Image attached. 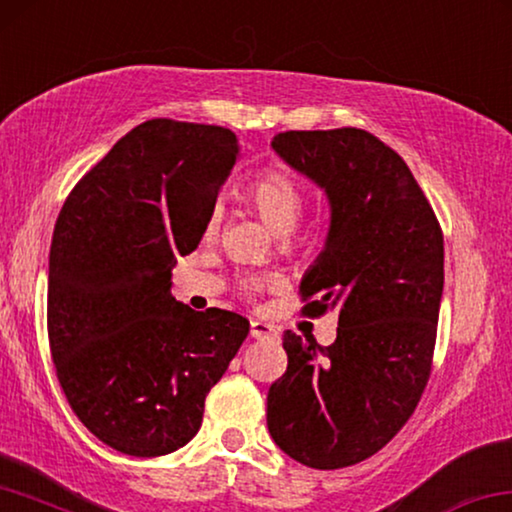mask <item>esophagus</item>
<instances>
[{"label": "esophagus", "instance_id": "obj_1", "mask_svg": "<svg viewBox=\"0 0 512 512\" xmlns=\"http://www.w3.org/2000/svg\"><path fill=\"white\" fill-rule=\"evenodd\" d=\"M249 332H251V338H258V341H265V338L267 341H277L279 338L277 327L270 325V322H263V320H251Z\"/></svg>", "mask_w": 512, "mask_h": 512}]
</instances>
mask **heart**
Instances as JSON below:
<instances>
[{"label": "heart", "instance_id": "1", "mask_svg": "<svg viewBox=\"0 0 512 512\" xmlns=\"http://www.w3.org/2000/svg\"><path fill=\"white\" fill-rule=\"evenodd\" d=\"M251 201H254L258 215H261L267 229L277 235L293 231L297 219L302 215L300 187L295 185L293 178L281 174V171H270V174L258 178L256 183L251 185ZM222 217H224V206L222 203H217V206H212L206 222V231L210 235L219 229ZM256 286H258L256 279L247 281V288H256Z\"/></svg>", "mask_w": 512, "mask_h": 512}]
</instances>
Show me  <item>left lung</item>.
<instances>
[{
  "label": "left lung",
  "instance_id": "8db88e82",
  "mask_svg": "<svg viewBox=\"0 0 512 512\" xmlns=\"http://www.w3.org/2000/svg\"><path fill=\"white\" fill-rule=\"evenodd\" d=\"M272 148L329 203L325 245L300 281L306 313H338L336 341L283 332L288 368L267 391V428L313 469L371 458L410 419L430 375L444 238L396 151L357 128L279 132Z\"/></svg>",
  "mask_w": 512,
  "mask_h": 512
}]
</instances>
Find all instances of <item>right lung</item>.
I'll return each instance as SVG.
<instances>
[{"instance_id":"1","label":"right lung","mask_w":512,"mask_h":512,"mask_svg":"<svg viewBox=\"0 0 512 512\" xmlns=\"http://www.w3.org/2000/svg\"><path fill=\"white\" fill-rule=\"evenodd\" d=\"M240 144L217 125L153 119L121 137L64 203L47 272L52 361L73 412L125 455L174 453L249 334L233 311L171 295Z\"/></svg>"}]
</instances>
